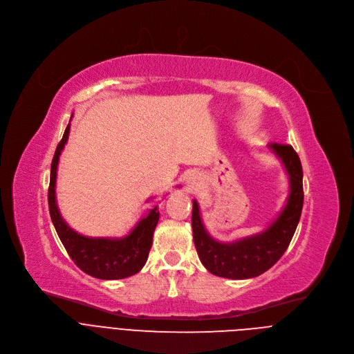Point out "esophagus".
<instances>
[{
    "mask_svg": "<svg viewBox=\"0 0 354 354\" xmlns=\"http://www.w3.org/2000/svg\"><path fill=\"white\" fill-rule=\"evenodd\" d=\"M187 186H189V189H190V190H195V189L198 187L196 182H194V180H192V182H189V185H187Z\"/></svg>",
    "mask_w": 354,
    "mask_h": 354,
    "instance_id": "34e87169",
    "label": "esophagus"
}]
</instances>
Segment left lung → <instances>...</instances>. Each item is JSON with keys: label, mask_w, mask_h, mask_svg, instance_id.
<instances>
[{"label": "left lung", "mask_w": 354, "mask_h": 354, "mask_svg": "<svg viewBox=\"0 0 354 354\" xmlns=\"http://www.w3.org/2000/svg\"><path fill=\"white\" fill-rule=\"evenodd\" d=\"M270 148L283 162L291 183V194L282 213L264 233L236 243H217L205 230L199 206L194 202L192 229L196 251L202 264L217 277L245 279L261 275L281 259L294 237L304 206L301 159L292 145L271 142Z\"/></svg>", "instance_id": "obj_1"}]
</instances>
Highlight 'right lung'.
Here are the masks:
<instances>
[{
    "label": "right lung",
    "mask_w": 354,
    "mask_h": 354,
    "mask_svg": "<svg viewBox=\"0 0 354 354\" xmlns=\"http://www.w3.org/2000/svg\"><path fill=\"white\" fill-rule=\"evenodd\" d=\"M69 130L71 124H68L65 134L56 147L50 167L48 202L56 233L71 259L83 272L99 279H121L131 277L140 272L148 260L153 230L159 220V210L155 206L124 239H90L73 232L62 218L55 199L59 155L68 141Z\"/></svg>",
    "instance_id": "obj_1"
}]
</instances>
